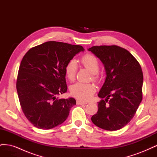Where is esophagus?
Returning <instances> with one entry per match:
<instances>
[{
    "label": "esophagus",
    "instance_id": "1",
    "mask_svg": "<svg viewBox=\"0 0 157 157\" xmlns=\"http://www.w3.org/2000/svg\"><path fill=\"white\" fill-rule=\"evenodd\" d=\"M77 105H86V104H87V103L81 101L80 100H77Z\"/></svg>",
    "mask_w": 157,
    "mask_h": 157
}]
</instances>
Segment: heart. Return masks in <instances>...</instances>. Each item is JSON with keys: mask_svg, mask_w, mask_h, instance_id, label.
<instances>
[{"mask_svg": "<svg viewBox=\"0 0 157 157\" xmlns=\"http://www.w3.org/2000/svg\"><path fill=\"white\" fill-rule=\"evenodd\" d=\"M81 63L85 68L93 74L92 79L98 80L99 77L97 73L99 69V63L96 57L92 54L84 55L81 58ZM77 70V62L75 59H71L65 67V73L67 78L73 81L75 78L76 72ZM96 92V87L92 84H85L77 82L71 87V93L73 96L79 100L86 101L91 99Z\"/></svg>", "mask_w": 157, "mask_h": 157, "instance_id": "heart-1", "label": "heart"}]
</instances>
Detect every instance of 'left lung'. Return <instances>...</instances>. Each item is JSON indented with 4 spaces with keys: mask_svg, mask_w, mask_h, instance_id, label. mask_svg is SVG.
<instances>
[{
    "mask_svg": "<svg viewBox=\"0 0 157 157\" xmlns=\"http://www.w3.org/2000/svg\"><path fill=\"white\" fill-rule=\"evenodd\" d=\"M88 50L100 59L106 72L105 82L98 94L106 101L98 103V111L91 120L103 130L121 129L134 117L142 100L141 66L129 52L118 46H92Z\"/></svg>",
    "mask_w": 157,
    "mask_h": 157,
    "instance_id": "1",
    "label": "left lung"
}]
</instances>
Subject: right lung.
<instances>
[{"label":"right lung","mask_w":157,"mask_h":157,"mask_svg":"<svg viewBox=\"0 0 157 157\" xmlns=\"http://www.w3.org/2000/svg\"><path fill=\"white\" fill-rule=\"evenodd\" d=\"M83 47L48 41L28 51L19 68L16 88L22 111L35 127L48 130L67 119L73 98L58 99L67 92L65 67Z\"/></svg>","instance_id":"add662e5"}]
</instances>
